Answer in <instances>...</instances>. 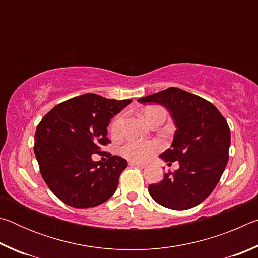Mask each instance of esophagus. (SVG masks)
Wrapping results in <instances>:
<instances>
[{
    "label": "esophagus",
    "instance_id": "esophagus-1",
    "mask_svg": "<svg viewBox=\"0 0 258 258\" xmlns=\"http://www.w3.org/2000/svg\"><path fill=\"white\" fill-rule=\"evenodd\" d=\"M128 164H130V166H138V167H141V168H145L146 166H147L146 164L138 163V161H134V160H130Z\"/></svg>",
    "mask_w": 258,
    "mask_h": 258
}]
</instances>
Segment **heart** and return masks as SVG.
<instances>
[{"instance_id":"obj_1","label":"heart","mask_w":258,"mask_h":258,"mask_svg":"<svg viewBox=\"0 0 258 258\" xmlns=\"http://www.w3.org/2000/svg\"><path fill=\"white\" fill-rule=\"evenodd\" d=\"M164 111V109L159 107H151L145 111V116L147 120L149 121L156 112ZM125 116L123 113L116 116L110 125V133L113 137H118L123 131ZM160 149V145L157 141H140V140L131 139L125 145L120 148V154L126 158L134 161H146L155 155Z\"/></svg>"}]
</instances>
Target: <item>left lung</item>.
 Here are the masks:
<instances>
[{
	"label": "left lung",
	"mask_w": 258,
	"mask_h": 258,
	"mask_svg": "<svg viewBox=\"0 0 258 258\" xmlns=\"http://www.w3.org/2000/svg\"><path fill=\"white\" fill-rule=\"evenodd\" d=\"M138 101L164 106L176 127L171 148L159 158L167 165L178 161L180 168L150 184V196L161 206L176 211L197 206L215 189L228 164L231 135L225 118L207 100L177 87Z\"/></svg>",
	"instance_id": "obj_1"
}]
</instances>
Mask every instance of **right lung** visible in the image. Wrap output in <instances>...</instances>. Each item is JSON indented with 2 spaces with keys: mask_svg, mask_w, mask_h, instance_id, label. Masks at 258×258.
I'll use <instances>...</instances> for the list:
<instances>
[{
  "mask_svg": "<svg viewBox=\"0 0 258 258\" xmlns=\"http://www.w3.org/2000/svg\"><path fill=\"white\" fill-rule=\"evenodd\" d=\"M132 100L106 99L94 93L69 99L43 117L35 133L34 152L43 180L61 202L75 208L101 205L115 194L127 161L108 155L93 161L107 145L111 118Z\"/></svg>",
  "mask_w": 258,
  "mask_h": 258,
  "instance_id": "1",
  "label": "right lung"
}]
</instances>
